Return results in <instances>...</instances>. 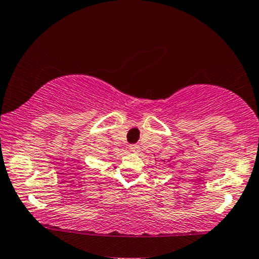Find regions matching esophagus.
<instances>
[{
    "label": "esophagus",
    "instance_id": "34e87169",
    "mask_svg": "<svg viewBox=\"0 0 259 259\" xmlns=\"http://www.w3.org/2000/svg\"><path fill=\"white\" fill-rule=\"evenodd\" d=\"M129 149H130V151H133V152H139V151H140V146L137 145V144H134V145H130Z\"/></svg>",
    "mask_w": 259,
    "mask_h": 259
}]
</instances>
